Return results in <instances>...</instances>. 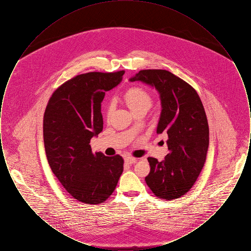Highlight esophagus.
I'll return each instance as SVG.
<instances>
[{
	"mask_svg": "<svg viewBox=\"0 0 251 251\" xmlns=\"http://www.w3.org/2000/svg\"><path fill=\"white\" fill-rule=\"evenodd\" d=\"M124 160H125V163H127V164H133L136 162V159L132 156H126L124 158Z\"/></svg>",
	"mask_w": 251,
	"mask_h": 251,
	"instance_id": "esophagus-1",
	"label": "esophagus"
}]
</instances>
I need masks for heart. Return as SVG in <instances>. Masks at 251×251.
Masks as SVG:
<instances>
[{
    "label": "heart",
    "mask_w": 251,
    "mask_h": 251,
    "mask_svg": "<svg viewBox=\"0 0 251 251\" xmlns=\"http://www.w3.org/2000/svg\"><path fill=\"white\" fill-rule=\"evenodd\" d=\"M123 100L131 109L132 113H135L141 109H149L151 105L152 98L150 92L140 86H133L129 88L123 95ZM113 111V106L111 103H108L105 110L106 119L109 120Z\"/></svg>",
    "instance_id": "b5f03b06"
}]
</instances>
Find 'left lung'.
I'll return each mask as SVG.
<instances>
[{
    "label": "left lung",
    "instance_id": "8db88e82",
    "mask_svg": "<svg viewBox=\"0 0 251 251\" xmlns=\"http://www.w3.org/2000/svg\"><path fill=\"white\" fill-rule=\"evenodd\" d=\"M131 82L155 86L162 101L157 133H167L168 154L162 162L149 157L151 171L145 180L157 198L179 199L195 184L209 147V126L195 88L165 70H143Z\"/></svg>",
    "mask_w": 251,
    "mask_h": 251
}]
</instances>
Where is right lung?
I'll return each instance as SVG.
<instances>
[{
	"instance_id": "add662e5",
	"label": "right lung",
	"mask_w": 251,
	"mask_h": 251,
	"mask_svg": "<svg viewBox=\"0 0 251 251\" xmlns=\"http://www.w3.org/2000/svg\"><path fill=\"white\" fill-rule=\"evenodd\" d=\"M124 71L87 72L52 93L43 118V138L51 171L75 200L97 205L115 191L123 172L121 156L93 152L90 139L103 128L101 101Z\"/></svg>"
}]
</instances>
